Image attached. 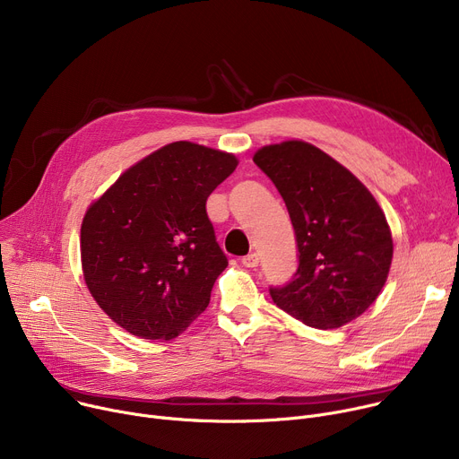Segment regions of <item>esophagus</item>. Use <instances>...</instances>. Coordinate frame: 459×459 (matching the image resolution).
I'll list each match as a JSON object with an SVG mask.
<instances>
[{
  "instance_id": "obj_1",
  "label": "esophagus",
  "mask_w": 459,
  "mask_h": 459,
  "mask_svg": "<svg viewBox=\"0 0 459 459\" xmlns=\"http://www.w3.org/2000/svg\"><path fill=\"white\" fill-rule=\"evenodd\" d=\"M258 262H260V258H258V255H256V253H251V255H247V256H243V258H241V264L246 265V267H256V265H258Z\"/></svg>"
}]
</instances>
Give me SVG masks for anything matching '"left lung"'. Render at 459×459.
Segmentation results:
<instances>
[{"label":"left lung","instance_id":"8db88e82","mask_svg":"<svg viewBox=\"0 0 459 459\" xmlns=\"http://www.w3.org/2000/svg\"><path fill=\"white\" fill-rule=\"evenodd\" d=\"M255 164L282 195L299 267L273 302L314 328H338L368 310L393 258L385 216L371 192L312 143L290 140L256 151Z\"/></svg>","mask_w":459,"mask_h":459}]
</instances>
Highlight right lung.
<instances>
[{"label": "right lung", "instance_id": "right-lung-1", "mask_svg": "<svg viewBox=\"0 0 459 459\" xmlns=\"http://www.w3.org/2000/svg\"><path fill=\"white\" fill-rule=\"evenodd\" d=\"M236 166L230 152L173 142L129 168L86 210L84 281L121 328L173 340L204 312L229 265L206 199Z\"/></svg>", "mask_w": 459, "mask_h": 459}]
</instances>
